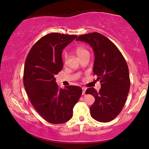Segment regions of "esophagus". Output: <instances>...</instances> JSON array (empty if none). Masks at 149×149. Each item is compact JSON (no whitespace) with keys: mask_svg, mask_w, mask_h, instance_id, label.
<instances>
[{"mask_svg":"<svg viewBox=\"0 0 149 149\" xmlns=\"http://www.w3.org/2000/svg\"><path fill=\"white\" fill-rule=\"evenodd\" d=\"M82 95H85V93H86V88H82Z\"/></svg>","mask_w":149,"mask_h":149,"instance_id":"obj_1","label":"esophagus"}]
</instances>
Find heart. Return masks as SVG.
I'll use <instances>...</instances> for the list:
<instances>
[{
    "label": "heart",
    "instance_id": "1",
    "mask_svg": "<svg viewBox=\"0 0 149 149\" xmlns=\"http://www.w3.org/2000/svg\"><path fill=\"white\" fill-rule=\"evenodd\" d=\"M75 52H76V54H77V55L80 58L81 57H82L83 56H84V55L86 54H89V51H88V50H87V49L85 48V47H82V46L78 47L76 49V50H75ZM63 57L64 61H65L67 60V55L66 53H64Z\"/></svg>",
    "mask_w": 149,
    "mask_h": 149
}]
</instances>
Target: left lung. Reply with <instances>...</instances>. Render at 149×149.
I'll return each instance as SVG.
<instances>
[{"mask_svg": "<svg viewBox=\"0 0 149 149\" xmlns=\"http://www.w3.org/2000/svg\"><path fill=\"white\" fill-rule=\"evenodd\" d=\"M76 41L88 43L95 54L93 74L100 80L99 92L87 89L95 101L90 107L91 117L107 123L118 116L125 106L130 90V81L127 63L118 48L104 36L97 32L78 36Z\"/></svg>", "mask_w": 149, "mask_h": 149, "instance_id": "1", "label": "left lung"}]
</instances>
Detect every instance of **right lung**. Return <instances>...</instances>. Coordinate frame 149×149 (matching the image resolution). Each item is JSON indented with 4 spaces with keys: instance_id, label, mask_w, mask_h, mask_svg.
<instances>
[{
    "instance_id": "obj_1",
    "label": "right lung",
    "mask_w": 149,
    "mask_h": 149,
    "mask_svg": "<svg viewBox=\"0 0 149 149\" xmlns=\"http://www.w3.org/2000/svg\"><path fill=\"white\" fill-rule=\"evenodd\" d=\"M77 37L49 33L33 45L25 61V90L38 113L52 124H61L72 118V109L82 93L78 86L60 88L54 77L63 69V50Z\"/></svg>"
}]
</instances>
